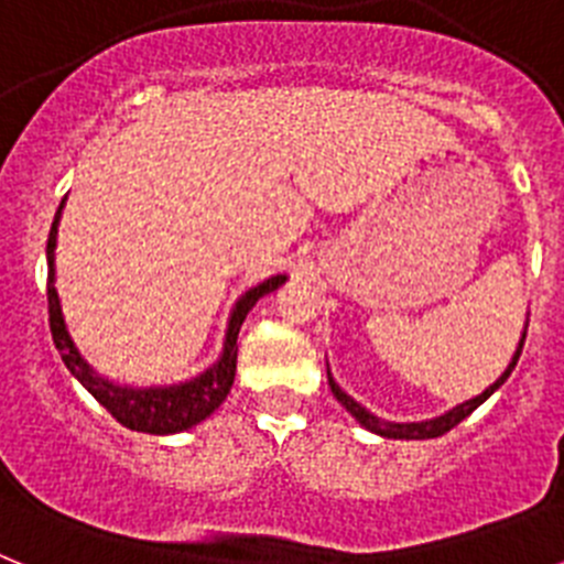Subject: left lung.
I'll list each match as a JSON object with an SVG mask.
<instances>
[{"instance_id": "obj_1", "label": "left lung", "mask_w": 564, "mask_h": 564, "mask_svg": "<svg viewBox=\"0 0 564 564\" xmlns=\"http://www.w3.org/2000/svg\"><path fill=\"white\" fill-rule=\"evenodd\" d=\"M522 344H525V333H522V341H520V347H517V352H514V358H511V364H508V370L502 372V376L497 378V381L491 383V387H488L486 392H482V395H477V398H471V401L460 403V406H455V410L446 412V415L435 417V421L387 423V421H381V417L370 415V412L364 410L361 403L352 401V398L347 395V392H341V387H338V383L333 381L330 372H327V383H330L333 395H336V401L341 403L344 410L350 412V415L356 417V421L361 423V426H367V430H370V432H376V435L395 437V441H426V437H441V435H446V432H449V430H455V426L463 421V417L471 415V412H475L477 406H480V403L486 401V398L491 395V392H495L497 387H500V383L506 381L508 376H511V370H514V367H517V358H520V352H522Z\"/></svg>"}]
</instances>
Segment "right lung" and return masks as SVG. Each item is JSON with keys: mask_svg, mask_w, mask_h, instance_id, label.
Masks as SVG:
<instances>
[{"mask_svg": "<svg viewBox=\"0 0 564 564\" xmlns=\"http://www.w3.org/2000/svg\"><path fill=\"white\" fill-rule=\"evenodd\" d=\"M62 206L56 212V220L50 228L47 237V313H50V333L56 341V350L62 352V361L67 364V370L78 378V381L93 392L104 410L115 417V421L127 426L132 432H147V435H172V432L192 430L194 423L206 421L231 392L234 372H237V336L239 327L246 322L248 311L257 305V299L265 293L276 291L285 276H271L262 285L251 288L246 296L239 299L237 307L231 313L226 333V350L223 358L214 364L212 370L197 376L194 381L181 383V387H158V390H132V387H115V383L104 381L101 376L89 370V364L84 361L82 352L76 350V344L69 338L67 327H64L62 305H58L56 293V271H53V251H56V234H58V217H62Z\"/></svg>", "mask_w": 564, "mask_h": 564, "instance_id": "obj_1", "label": "right lung"}]
</instances>
